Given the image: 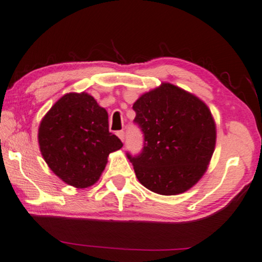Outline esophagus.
Listing matches in <instances>:
<instances>
[{"mask_svg":"<svg viewBox=\"0 0 262 262\" xmlns=\"http://www.w3.org/2000/svg\"><path fill=\"white\" fill-rule=\"evenodd\" d=\"M116 135L119 136V139L122 141L123 142V140H124V132L123 130H119V132H116Z\"/></svg>","mask_w":262,"mask_h":262,"instance_id":"esophagus-1","label":"esophagus"}]
</instances>
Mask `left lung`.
Segmentation results:
<instances>
[{"mask_svg": "<svg viewBox=\"0 0 262 262\" xmlns=\"http://www.w3.org/2000/svg\"><path fill=\"white\" fill-rule=\"evenodd\" d=\"M143 134L138 155L127 152L140 183L171 196L189 190L204 175L215 146V124L197 97L162 84L133 105Z\"/></svg>", "mask_w": 262, "mask_h": 262, "instance_id": "8db88e82", "label": "left lung"}]
</instances>
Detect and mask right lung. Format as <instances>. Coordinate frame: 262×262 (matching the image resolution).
Here are the masks:
<instances>
[{
  "instance_id": "add662e5",
  "label": "right lung",
  "mask_w": 262,
  "mask_h": 262,
  "mask_svg": "<svg viewBox=\"0 0 262 262\" xmlns=\"http://www.w3.org/2000/svg\"><path fill=\"white\" fill-rule=\"evenodd\" d=\"M40 152L65 183L84 189L99 180L111 152L123 144L108 129V114L85 92L68 93L39 124Z\"/></svg>"
}]
</instances>
